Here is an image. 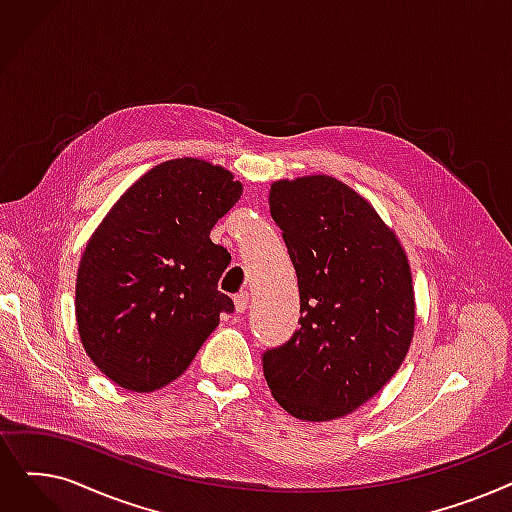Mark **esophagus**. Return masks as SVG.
<instances>
[{
    "label": "esophagus",
    "mask_w": 512,
    "mask_h": 512,
    "mask_svg": "<svg viewBox=\"0 0 512 512\" xmlns=\"http://www.w3.org/2000/svg\"><path fill=\"white\" fill-rule=\"evenodd\" d=\"M247 305H249V293L247 291H242V293H238L234 297V307H236L238 314H244V309H247Z\"/></svg>",
    "instance_id": "esophagus-1"
}]
</instances>
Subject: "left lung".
<instances>
[{
  "label": "left lung",
  "instance_id": "obj_1",
  "mask_svg": "<svg viewBox=\"0 0 512 512\" xmlns=\"http://www.w3.org/2000/svg\"><path fill=\"white\" fill-rule=\"evenodd\" d=\"M270 211L299 278L301 328L263 353L265 381L295 418L335 420L366 404L406 360L416 320L408 255L337 177L274 182Z\"/></svg>",
  "mask_w": 512,
  "mask_h": 512
}]
</instances>
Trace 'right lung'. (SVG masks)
<instances>
[{"mask_svg":"<svg viewBox=\"0 0 512 512\" xmlns=\"http://www.w3.org/2000/svg\"><path fill=\"white\" fill-rule=\"evenodd\" d=\"M242 194L232 171L171 159L133 182L85 244L75 286L79 339L115 385L148 393L182 376L234 309L217 282L230 253L209 234Z\"/></svg>","mask_w":512,"mask_h":512,"instance_id":"1","label":"right lung"}]
</instances>
